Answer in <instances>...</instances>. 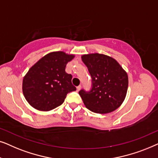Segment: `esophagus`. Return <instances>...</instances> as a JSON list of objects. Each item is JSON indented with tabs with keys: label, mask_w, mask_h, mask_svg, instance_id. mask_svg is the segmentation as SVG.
Listing matches in <instances>:
<instances>
[{
	"label": "esophagus",
	"mask_w": 158,
	"mask_h": 158,
	"mask_svg": "<svg viewBox=\"0 0 158 158\" xmlns=\"http://www.w3.org/2000/svg\"><path fill=\"white\" fill-rule=\"evenodd\" d=\"M81 85L78 86V87H77V91H79V90H80V89H81Z\"/></svg>",
	"instance_id": "34e87169"
}]
</instances>
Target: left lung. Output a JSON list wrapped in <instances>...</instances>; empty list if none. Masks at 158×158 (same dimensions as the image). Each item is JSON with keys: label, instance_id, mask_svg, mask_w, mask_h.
Here are the masks:
<instances>
[{"label": "left lung", "instance_id": "8db88e82", "mask_svg": "<svg viewBox=\"0 0 158 158\" xmlns=\"http://www.w3.org/2000/svg\"><path fill=\"white\" fill-rule=\"evenodd\" d=\"M81 60L92 77L89 92H79L86 108L105 114L114 111L123 103L129 85L127 73L114 58L100 53L83 55Z\"/></svg>", "mask_w": 158, "mask_h": 158}]
</instances>
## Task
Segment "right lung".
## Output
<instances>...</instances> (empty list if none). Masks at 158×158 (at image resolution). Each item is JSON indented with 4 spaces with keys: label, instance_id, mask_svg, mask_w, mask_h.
<instances>
[{
    "label": "right lung",
    "instance_id": "1",
    "mask_svg": "<svg viewBox=\"0 0 158 158\" xmlns=\"http://www.w3.org/2000/svg\"><path fill=\"white\" fill-rule=\"evenodd\" d=\"M74 56L63 51L52 52L29 69L23 79L22 91L31 106L41 111L51 110L64 102L69 92L75 91L72 76L65 71Z\"/></svg>",
    "mask_w": 158,
    "mask_h": 158
}]
</instances>
